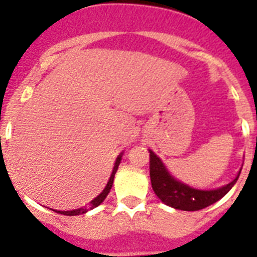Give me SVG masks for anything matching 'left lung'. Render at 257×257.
I'll return each instance as SVG.
<instances>
[{
    "mask_svg": "<svg viewBox=\"0 0 257 257\" xmlns=\"http://www.w3.org/2000/svg\"><path fill=\"white\" fill-rule=\"evenodd\" d=\"M149 174H151L152 188L157 197L167 206L183 211H198L212 205L231 189L238 175L234 180L225 187L216 190H199L190 188L180 181L175 180L167 172L161 160L152 151H149ZM240 174V172H239Z\"/></svg>",
    "mask_w": 257,
    "mask_h": 257,
    "instance_id": "8db88e82",
    "label": "left lung"
}]
</instances>
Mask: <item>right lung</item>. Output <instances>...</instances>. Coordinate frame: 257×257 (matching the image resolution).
Masks as SVG:
<instances>
[{
    "instance_id": "1",
    "label": "right lung",
    "mask_w": 257,
    "mask_h": 257,
    "mask_svg": "<svg viewBox=\"0 0 257 257\" xmlns=\"http://www.w3.org/2000/svg\"><path fill=\"white\" fill-rule=\"evenodd\" d=\"M121 160H122V156H121V154H119V156L117 157V160H115V163H114V167H113L112 175H110V179H109L108 184H106L105 189H104L103 192H101L100 194H99V196L96 197V198L92 199V201L90 202V205L85 206V207L77 208V210H73V211H55V212L61 213V215H67V216H74V215H81V213L87 212L88 210H92V208L97 207V206L100 205L101 202H103L104 199L106 198V196H108V193L110 192V189H112L113 180H114V175H115V172H117V170H118V166H119V163H121Z\"/></svg>"
}]
</instances>
